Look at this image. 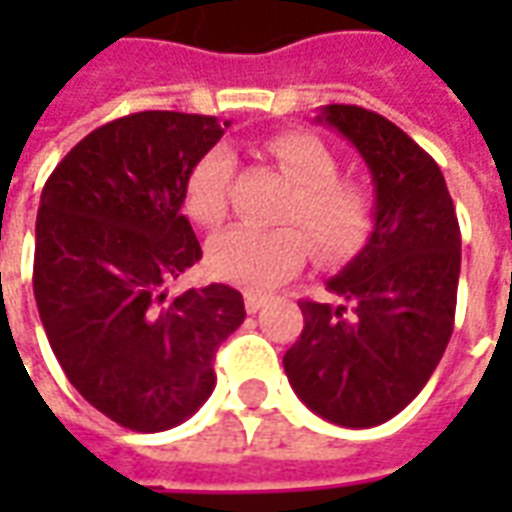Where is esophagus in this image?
Masks as SVG:
<instances>
[{"mask_svg": "<svg viewBox=\"0 0 512 512\" xmlns=\"http://www.w3.org/2000/svg\"><path fill=\"white\" fill-rule=\"evenodd\" d=\"M263 304H266V296H260V293H252V290H249V293H244L246 312H252V315H255V312L260 310Z\"/></svg>", "mask_w": 512, "mask_h": 512, "instance_id": "obj_1", "label": "esophagus"}]
</instances>
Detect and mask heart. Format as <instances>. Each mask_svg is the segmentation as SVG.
Segmentation results:
<instances>
[{
    "label": "heart",
    "mask_w": 512,
    "mask_h": 512,
    "mask_svg": "<svg viewBox=\"0 0 512 512\" xmlns=\"http://www.w3.org/2000/svg\"><path fill=\"white\" fill-rule=\"evenodd\" d=\"M263 153L293 191L279 213L288 227H230L208 244V268L216 279L246 290H271L293 277L310 255L345 260L365 244L373 227V197L356 180L337 178L340 164L321 139L285 131L266 139ZM235 156L216 145L202 153L183 183V205L200 227H219L230 211ZM296 223V228H290Z\"/></svg>",
    "instance_id": "b5f03b06"
}]
</instances>
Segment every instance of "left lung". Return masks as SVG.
I'll list each match as a JSON object with an SVG mask.
<instances>
[{"label": "left lung", "instance_id": "obj_1", "mask_svg": "<svg viewBox=\"0 0 512 512\" xmlns=\"http://www.w3.org/2000/svg\"><path fill=\"white\" fill-rule=\"evenodd\" d=\"M376 183L365 249L326 282L337 304L299 301L304 329L282 359L293 392L318 417L373 428L422 392L450 343L461 274V227L439 164L386 117L323 106Z\"/></svg>", "mask_w": 512, "mask_h": 512}]
</instances>
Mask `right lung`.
Returning <instances> with one entry per match:
<instances>
[{"label": "right lung", "mask_w": 512, "mask_h": 512, "mask_svg": "<svg viewBox=\"0 0 512 512\" xmlns=\"http://www.w3.org/2000/svg\"><path fill=\"white\" fill-rule=\"evenodd\" d=\"M230 123L136 112L95 128L40 194L32 288L57 362L79 395L139 433L180 425L211 397L219 345L244 323L230 285L167 299L202 257L183 183Z\"/></svg>", "instance_id": "add662e5"}]
</instances>
